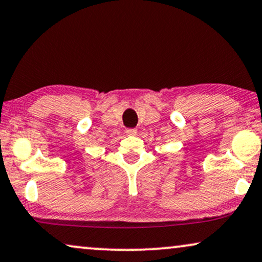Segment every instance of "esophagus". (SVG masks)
I'll use <instances>...</instances> for the list:
<instances>
[{"mask_svg":"<svg viewBox=\"0 0 262 262\" xmlns=\"http://www.w3.org/2000/svg\"><path fill=\"white\" fill-rule=\"evenodd\" d=\"M125 134H127V135H135V134H137V129H127V130H125Z\"/></svg>","mask_w":262,"mask_h":262,"instance_id":"esophagus-1","label":"esophagus"}]
</instances>
